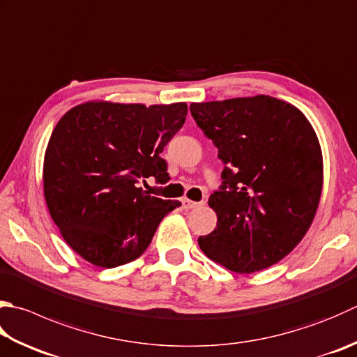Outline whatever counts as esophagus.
<instances>
[{
  "mask_svg": "<svg viewBox=\"0 0 357 357\" xmlns=\"http://www.w3.org/2000/svg\"><path fill=\"white\" fill-rule=\"evenodd\" d=\"M181 204H183L185 210H192V208H197L200 205L199 202H194V200H190V199H183V200H181Z\"/></svg>",
  "mask_w": 357,
  "mask_h": 357,
  "instance_id": "obj_1",
  "label": "esophagus"
}]
</instances>
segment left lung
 <instances>
[{"mask_svg": "<svg viewBox=\"0 0 357 357\" xmlns=\"http://www.w3.org/2000/svg\"><path fill=\"white\" fill-rule=\"evenodd\" d=\"M225 165L210 205L218 225L199 247L236 273L267 268L305 238L324 186L317 133L297 107L267 95L192 102Z\"/></svg>", "mask_w": 357, "mask_h": 357, "instance_id": "8db88e82", "label": "left lung"}]
</instances>
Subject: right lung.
I'll return each mask as SVG.
<instances>
[{
  "label": "right lung",
  "mask_w": 357,
  "mask_h": 357,
  "mask_svg": "<svg viewBox=\"0 0 357 357\" xmlns=\"http://www.w3.org/2000/svg\"><path fill=\"white\" fill-rule=\"evenodd\" d=\"M186 102L89 100L59 119L45 151L43 194L66 244L96 267L135 261L178 200L153 197L141 178L169 180L163 147L185 124Z\"/></svg>",
  "instance_id": "obj_1"
}]
</instances>
